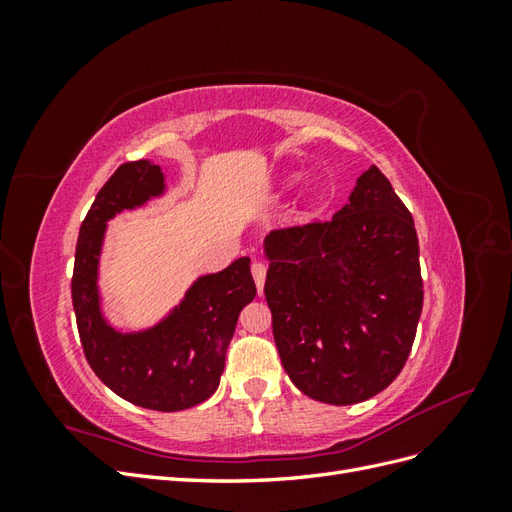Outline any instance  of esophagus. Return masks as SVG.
Wrapping results in <instances>:
<instances>
[{
  "label": "esophagus",
  "instance_id": "esophagus-1",
  "mask_svg": "<svg viewBox=\"0 0 512 512\" xmlns=\"http://www.w3.org/2000/svg\"><path fill=\"white\" fill-rule=\"evenodd\" d=\"M252 277L256 282V288H258V294H262V288H265V277H267V267L262 265V262H254L252 265Z\"/></svg>",
  "mask_w": 512,
  "mask_h": 512
}]
</instances>
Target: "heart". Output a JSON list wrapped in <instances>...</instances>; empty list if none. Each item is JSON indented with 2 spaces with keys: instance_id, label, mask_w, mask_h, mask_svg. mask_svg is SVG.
<instances>
[{
  "instance_id": "b5f03b06",
  "label": "heart",
  "mask_w": 512,
  "mask_h": 512,
  "mask_svg": "<svg viewBox=\"0 0 512 512\" xmlns=\"http://www.w3.org/2000/svg\"><path fill=\"white\" fill-rule=\"evenodd\" d=\"M297 181H299V177H297V175H292V177H288V179H286V183H284V185H286V190L294 188V185H297Z\"/></svg>"
}]
</instances>
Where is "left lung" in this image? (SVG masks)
Here are the masks:
<instances>
[{"label": "left lung", "mask_w": 512, "mask_h": 512, "mask_svg": "<svg viewBox=\"0 0 512 512\" xmlns=\"http://www.w3.org/2000/svg\"><path fill=\"white\" fill-rule=\"evenodd\" d=\"M265 297L288 378L322 404L350 406L404 369L423 309L414 220L378 166L329 222L273 230Z\"/></svg>", "instance_id": "8db88e82"}]
</instances>
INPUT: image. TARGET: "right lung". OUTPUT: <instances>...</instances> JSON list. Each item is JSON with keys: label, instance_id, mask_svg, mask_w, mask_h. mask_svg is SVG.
<instances>
[{"label": "right lung", "instance_id": "right-lung-1", "mask_svg": "<svg viewBox=\"0 0 512 512\" xmlns=\"http://www.w3.org/2000/svg\"><path fill=\"white\" fill-rule=\"evenodd\" d=\"M164 192L162 168L149 160L121 164L102 185L79 230L72 305L87 363L108 389L134 406L179 412L218 391L237 318L254 301L256 284L250 258L243 256L220 273L198 277L153 327L115 329L104 318L98 286L106 224Z\"/></svg>", "mask_w": 512, "mask_h": 512}]
</instances>
